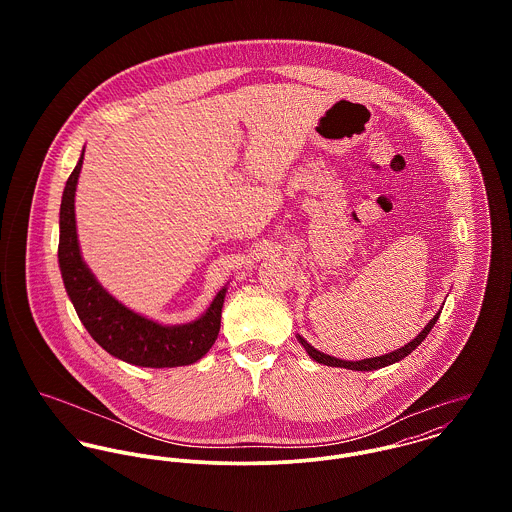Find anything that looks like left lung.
Returning <instances> with one entry per match:
<instances>
[{
    "instance_id": "8db88e82",
    "label": "left lung",
    "mask_w": 512,
    "mask_h": 512,
    "mask_svg": "<svg viewBox=\"0 0 512 512\" xmlns=\"http://www.w3.org/2000/svg\"><path fill=\"white\" fill-rule=\"evenodd\" d=\"M438 311L432 319H430V323L416 335V339H412L408 345H404V347H400V349H396V351H392V353H386V355H382V357H370V359H363V361H343V359H337V357H331V355H325V353H321V351H317L315 347H311L301 335H295V339L301 343V347L305 349V353L315 361V363H319V365H327V366H339V368H349V370H376V368H382V366L394 365V363H398V361H402V359H406L414 349H418L420 347V343L428 337V333L434 329V325H436V321L439 319Z\"/></svg>"
}]
</instances>
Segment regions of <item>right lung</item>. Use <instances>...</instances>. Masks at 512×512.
I'll return each instance as SVG.
<instances>
[{"label": "right lung", "instance_id": "1", "mask_svg": "<svg viewBox=\"0 0 512 512\" xmlns=\"http://www.w3.org/2000/svg\"><path fill=\"white\" fill-rule=\"evenodd\" d=\"M82 159L84 147L65 185L59 213V268L78 319L106 353L124 363L147 368H173L197 363L217 341L228 284L222 286L201 317L183 325L157 323L106 292L82 260L76 234L74 195Z\"/></svg>", "mask_w": 512, "mask_h": 512}]
</instances>
